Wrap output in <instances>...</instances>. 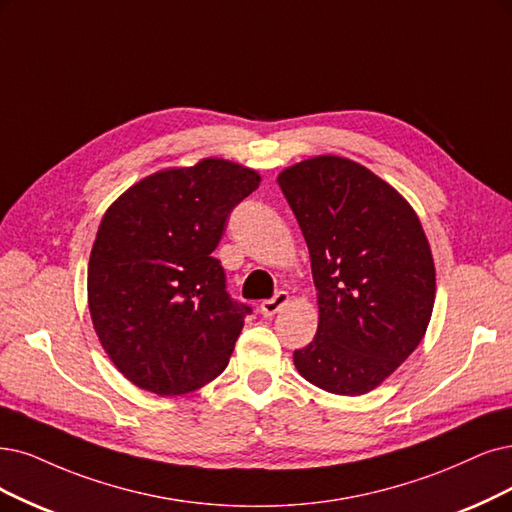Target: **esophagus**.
Here are the masks:
<instances>
[{
    "label": "esophagus",
    "instance_id": "esophagus-1",
    "mask_svg": "<svg viewBox=\"0 0 512 512\" xmlns=\"http://www.w3.org/2000/svg\"><path fill=\"white\" fill-rule=\"evenodd\" d=\"M289 293L287 291H278L272 299H266V301H261V306H259V310H261V314L263 316H274L282 306H287L289 304Z\"/></svg>",
    "mask_w": 512,
    "mask_h": 512
}]
</instances>
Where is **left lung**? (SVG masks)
I'll return each instance as SVG.
<instances>
[{
    "label": "left lung",
    "instance_id": "obj_1",
    "mask_svg": "<svg viewBox=\"0 0 512 512\" xmlns=\"http://www.w3.org/2000/svg\"><path fill=\"white\" fill-rule=\"evenodd\" d=\"M278 185L306 238L318 299L316 337L293 363L327 392H371L430 323L437 278L422 223L392 185L348 158L293 164Z\"/></svg>",
    "mask_w": 512,
    "mask_h": 512
}]
</instances>
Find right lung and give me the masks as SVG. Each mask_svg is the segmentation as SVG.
Returning <instances> with one entry per match:
<instances>
[{"mask_svg":"<svg viewBox=\"0 0 512 512\" xmlns=\"http://www.w3.org/2000/svg\"><path fill=\"white\" fill-rule=\"evenodd\" d=\"M259 173L221 158L128 187L101 219L88 308L111 363L160 396L202 388L227 367L251 308L225 291L213 251Z\"/></svg>","mask_w":512,"mask_h":512,"instance_id":"right-lung-1","label":"right lung"}]
</instances>
